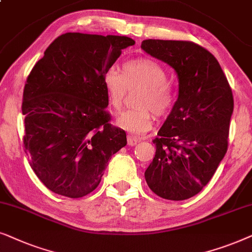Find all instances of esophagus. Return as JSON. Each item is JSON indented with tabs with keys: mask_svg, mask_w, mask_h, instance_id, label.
I'll return each mask as SVG.
<instances>
[{
	"mask_svg": "<svg viewBox=\"0 0 252 252\" xmlns=\"http://www.w3.org/2000/svg\"><path fill=\"white\" fill-rule=\"evenodd\" d=\"M139 137H135V136H133V135H128L127 136V144H128L129 147H133V146H135V144L139 142Z\"/></svg>",
	"mask_w": 252,
	"mask_h": 252,
	"instance_id": "1",
	"label": "esophagus"
}]
</instances>
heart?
I'll list each match as a JSON object with an SVG mask.
<instances>
[{
	"label": "heart",
	"mask_w": 252,
	"mask_h": 252,
	"mask_svg": "<svg viewBox=\"0 0 252 252\" xmlns=\"http://www.w3.org/2000/svg\"><path fill=\"white\" fill-rule=\"evenodd\" d=\"M108 104L113 111H122L128 92H135L137 109L123 113L117 126L132 134H143L154 125V115L164 117L173 103V91L167 82L166 71L160 64L148 58L127 61L117 72L110 68L103 75Z\"/></svg>",
	"instance_id": "obj_1"
}]
</instances>
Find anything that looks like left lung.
Instances as JSON below:
<instances>
[{
  "instance_id": "8db88e82",
  "label": "left lung",
  "mask_w": 252,
  "mask_h": 252,
  "mask_svg": "<svg viewBox=\"0 0 252 252\" xmlns=\"http://www.w3.org/2000/svg\"><path fill=\"white\" fill-rule=\"evenodd\" d=\"M141 48L177 72L179 95L153 142L144 172L161 198L184 201L208 185L228 148L232 88L216 57L190 41L144 40Z\"/></svg>"
}]
</instances>
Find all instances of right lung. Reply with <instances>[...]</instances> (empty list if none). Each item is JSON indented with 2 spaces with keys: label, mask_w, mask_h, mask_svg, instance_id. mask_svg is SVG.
I'll return each mask as SVG.
<instances>
[{
  "label": "right lung",
  "mask_w": 252,
  "mask_h": 252,
  "mask_svg": "<svg viewBox=\"0 0 252 252\" xmlns=\"http://www.w3.org/2000/svg\"><path fill=\"white\" fill-rule=\"evenodd\" d=\"M133 44L127 36L62 34L27 77L24 149L34 173L55 194H91L110 157L126 146L125 130L109 123L103 75Z\"/></svg>",
  "instance_id": "1"
}]
</instances>
